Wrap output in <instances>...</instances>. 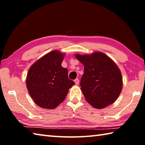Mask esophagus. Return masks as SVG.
I'll return each mask as SVG.
<instances>
[{
    "mask_svg": "<svg viewBox=\"0 0 145 145\" xmlns=\"http://www.w3.org/2000/svg\"><path fill=\"white\" fill-rule=\"evenodd\" d=\"M74 82L75 83V84H77V85H78V84H79V80H78V78H76V79H75Z\"/></svg>",
    "mask_w": 145,
    "mask_h": 145,
    "instance_id": "esophagus-1",
    "label": "esophagus"
}]
</instances>
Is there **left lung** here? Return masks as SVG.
<instances>
[{
  "label": "left lung",
  "instance_id": "obj_1",
  "mask_svg": "<svg viewBox=\"0 0 145 145\" xmlns=\"http://www.w3.org/2000/svg\"><path fill=\"white\" fill-rule=\"evenodd\" d=\"M75 57L84 67L80 86L86 101L96 109L116 101L123 86L121 73L116 63L100 52L75 54Z\"/></svg>",
  "mask_w": 145,
  "mask_h": 145
}]
</instances>
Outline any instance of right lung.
Returning a JSON list of instances; mask_svg holds the SVG:
<instances>
[{"instance_id":"obj_1","label":"right lung","mask_w":145,"mask_h":145,"mask_svg":"<svg viewBox=\"0 0 145 145\" xmlns=\"http://www.w3.org/2000/svg\"><path fill=\"white\" fill-rule=\"evenodd\" d=\"M65 55L52 50L29 68L27 88L34 102L40 107L54 109L64 101L68 90L75 84L68 78V70L61 66Z\"/></svg>"}]
</instances>
